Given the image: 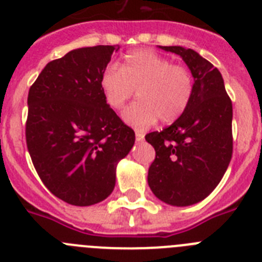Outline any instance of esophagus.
Instances as JSON below:
<instances>
[{"instance_id":"esophagus-1","label":"esophagus","mask_w":262,"mask_h":262,"mask_svg":"<svg viewBox=\"0 0 262 262\" xmlns=\"http://www.w3.org/2000/svg\"><path fill=\"white\" fill-rule=\"evenodd\" d=\"M144 135H145V134L143 133V131H139V129H136V131H135V138H136V140H138V142H142L143 139H144Z\"/></svg>"}]
</instances>
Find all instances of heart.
<instances>
[{"label": "heart", "instance_id": "heart-1", "mask_svg": "<svg viewBox=\"0 0 262 262\" xmlns=\"http://www.w3.org/2000/svg\"><path fill=\"white\" fill-rule=\"evenodd\" d=\"M106 102L122 110L136 89L139 101L124 111L127 123L138 128L152 126L161 119L172 123L184 114L195 93V78L184 64L151 50H135L124 55L120 67L110 66L101 77Z\"/></svg>", "mask_w": 262, "mask_h": 262}]
</instances>
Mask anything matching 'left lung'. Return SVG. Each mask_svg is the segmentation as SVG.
Here are the masks:
<instances>
[{"instance_id":"left-lung-1","label":"left lung","mask_w":262,"mask_h":262,"mask_svg":"<svg viewBox=\"0 0 262 262\" xmlns=\"http://www.w3.org/2000/svg\"><path fill=\"white\" fill-rule=\"evenodd\" d=\"M160 48L186 62L195 78V93L174 123L145 135L156 151L148 185L168 205H194L212 193L232 159V102L211 62L190 48Z\"/></svg>"}]
</instances>
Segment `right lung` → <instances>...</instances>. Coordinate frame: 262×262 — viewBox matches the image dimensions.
I'll list each match as a JSON object with an SVG mask.
<instances>
[{
  "instance_id": "obj_1",
  "label": "right lung",
  "mask_w": 262,
  "mask_h": 262,
  "mask_svg": "<svg viewBox=\"0 0 262 262\" xmlns=\"http://www.w3.org/2000/svg\"><path fill=\"white\" fill-rule=\"evenodd\" d=\"M119 46L73 50L52 60L27 97L26 143L48 190L73 206H90L114 190L115 166L135 133L106 103L101 77Z\"/></svg>"
}]
</instances>
